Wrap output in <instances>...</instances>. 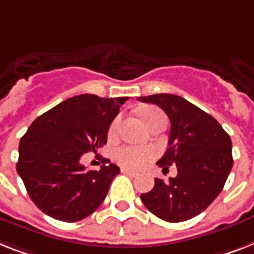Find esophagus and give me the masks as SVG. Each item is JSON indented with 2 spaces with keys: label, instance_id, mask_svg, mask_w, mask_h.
<instances>
[{
  "label": "esophagus",
  "instance_id": "esophagus-1",
  "mask_svg": "<svg viewBox=\"0 0 254 254\" xmlns=\"http://www.w3.org/2000/svg\"><path fill=\"white\" fill-rule=\"evenodd\" d=\"M121 172H123V174H125V175H127V176H131V177H135L138 175L137 172L127 170V168H123V170H121Z\"/></svg>",
  "mask_w": 254,
  "mask_h": 254
}]
</instances>
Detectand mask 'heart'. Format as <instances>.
Instances as JSON below:
<instances>
[{
    "label": "heart",
    "mask_w": 254,
    "mask_h": 254,
    "mask_svg": "<svg viewBox=\"0 0 254 254\" xmlns=\"http://www.w3.org/2000/svg\"><path fill=\"white\" fill-rule=\"evenodd\" d=\"M141 117L148 127L154 121H156L160 117L166 116L163 115V112H160L159 109L145 108L142 109ZM119 124H120V117H116L111 124V127H109V135L116 134L117 129H119ZM154 155H155V152L152 151L151 148L138 147V146L133 145L120 146L115 151V159L117 160V163L125 167V168H130V170H138V168L143 167L146 163H148L154 158Z\"/></svg>",
    "instance_id": "obj_1"
}]
</instances>
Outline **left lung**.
<instances>
[{
  "label": "left lung",
  "mask_w": 254,
  "mask_h": 254,
  "mask_svg": "<svg viewBox=\"0 0 254 254\" xmlns=\"http://www.w3.org/2000/svg\"><path fill=\"white\" fill-rule=\"evenodd\" d=\"M167 113L171 121L168 147L156 163L163 170L176 164L177 176L168 183L155 179L141 201L154 215L177 223L194 218L211 205L223 189L232 170V142L209 113L181 96L156 94L139 96Z\"/></svg>",
  "instance_id": "1"
}]
</instances>
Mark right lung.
Segmentation results:
<instances>
[{"instance_id": "obj_1", "label": "right lung", "mask_w": 254, "mask_h": 254, "mask_svg": "<svg viewBox=\"0 0 254 254\" xmlns=\"http://www.w3.org/2000/svg\"><path fill=\"white\" fill-rule=\"evenodd\" d=\"M127 100L77 95L31 124L20 138L16 172L43 213L78 222L102 205L120 168L103 158L100 170H87L80 159L106 145L109 125Z\"/></svg>"}]
</instances>
